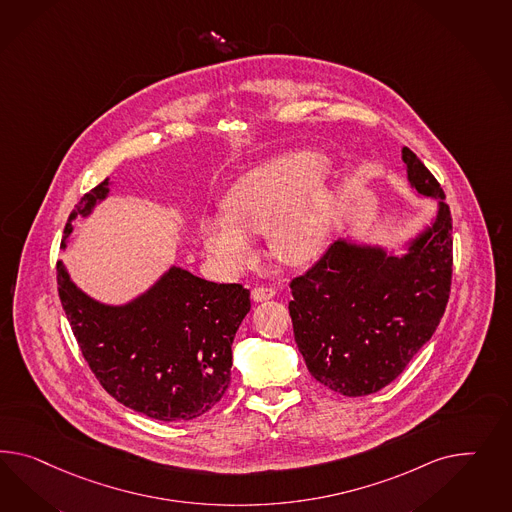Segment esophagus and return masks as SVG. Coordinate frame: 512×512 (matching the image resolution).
I'll list each match as a JSON object with an SVG mask.
<instances>
[{
  "label": "esophagus",
  "mask_w": 512,
  "mask_h": 512,
  "mask_svg": "<svg viewBox=\"0 0 512 512\" xmlns=\"http://www.w3.org/2000/svg\"><path fill=\"white\" fill-rule=\"evenodd\" d=\"M274 296H276V291H274L272 287H255V289L251 291L253 302H266V300H270V298H274Z\"/></svg>",
  "instance_id": "obj_1"
}]
</instances>
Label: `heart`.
I'll use <instances>...</instances> for the list:
<instances>
[{
    "label": "heart",
    "instance_id": "b5f03b06",
    "mask_svg": "<svg viewBox=\"0 0 512 512\" xmlns=\"http://www.w3.org/2000/svg\"><path fill=\"white\" fill-rule=\"evenodd\" d=\"M328 164L320 152L298 151L244 173L223 197V214L199 220V238L212 263L229 276L255 264L249 235H268L281 263L317 259L335 221L333 194L320 182Z\"/></svg>",
    "mask_w": 512,
    "mask_h": 512
}]
</instances>
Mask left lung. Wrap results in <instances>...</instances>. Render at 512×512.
<instances>
[{
  "label": "left lung",
  "instance_id": "1",
  "mask_svg": "<svg viewBox=\"0 0 512 512\" xmlns=\"http://www.w3.org/2000/svg\"><path fill=\"white\" fill-rule=\"evenodd\" d=\"M402 162L415 194L438 203L404 253L335 240L291 281L294 341L313 378L346 397L380 391L436 332L451 291L453 221L442 186L408 147Z\"/></svg>",
  "mask_w": 512,
  "mask_h": 512
}]
</instances>
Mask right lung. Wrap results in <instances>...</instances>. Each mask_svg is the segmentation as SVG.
<instances>
[{"mask_svg": "<svg viewBox=\"0 0 512 512\" xmlns=\"http://www.w3.org/2000/svg\"><path fill=\"white\" fill-rule=\"evenodd\" d=\"M110 179L83 195L70 212L87 218L110 195ZM59 298L83 358L115 401L158 421H190L207 414L231 384L233 339L249 313V291L212 283L171 266L134 300L98 302L57 263Z\"/></svg>", "mask_w": 512, "mask_h": 512, "instance_id": "obj_1", "label": "right lung"}]
</instances>
